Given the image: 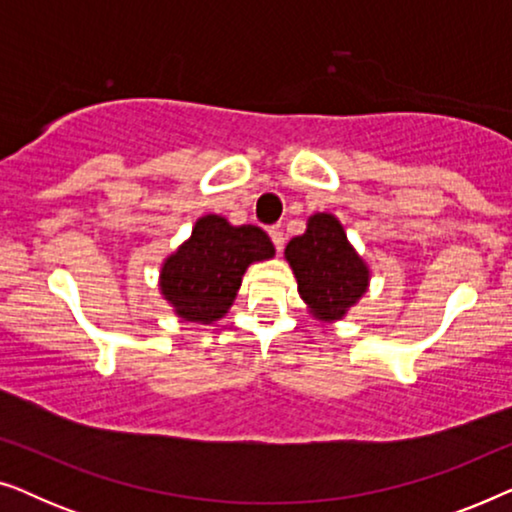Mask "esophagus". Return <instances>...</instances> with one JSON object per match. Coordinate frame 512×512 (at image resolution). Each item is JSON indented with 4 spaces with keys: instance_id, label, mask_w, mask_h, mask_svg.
<instances>
[{
    "instance_id": "1",
    "label": "esophagus",
    "mask_w": 512,
    "mask_h": 512,
    "mask_svg": "<svg viewBox=\"0 0 512 512\" xmlns=\"http://www.w3.org/2000/svg\"><path fill=\"white\" fill-rule=\"evenodd\" d=\"M268 233H270V240H272V244H275V249H277V251H282V249H284V240H286L284 233H282V228H279V226H272V228L268 230Z\"/></svg>"
}]
</instances>
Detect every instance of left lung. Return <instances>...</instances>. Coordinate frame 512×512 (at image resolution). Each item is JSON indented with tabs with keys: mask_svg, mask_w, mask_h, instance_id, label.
Instances as JSON below:
<instances>
[{
	"mask_svg": "<svg viewBox=\"0 0 512 512\" xmlns=\"http://www.w3.org/2000/svg\"><path fill=\"white\" fill-rule=\"evenodd\" d=\"M298 293L314 319L340 321L363 298L370 284V268L347 240L338 216L317 212L307 219L303 235L286 244Z\"/></svg>",
	"mask_w": 512,
	"mask_h": 512,
	"instance_id": "1",
	"label": "left lung"
}]
</instances>
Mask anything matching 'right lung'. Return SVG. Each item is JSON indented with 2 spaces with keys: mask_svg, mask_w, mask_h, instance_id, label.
<instances>
[{
  "mask_svg": "<svg viewBox=\"0 0 512 512\" xmlns=\"http://www.w3.org/2000/svg\"><path fill=\"white\" fill-rule=\"evenodd\" d=\"M275 256L258 226H233L226 216L205 214L191 237L163 261L158 289L179 319L214 324L233 307L251 263Z\"/></svg>",
  "mask_w": 512,
  "mask_h": 512,
  "instance_id": "add662e5",
  "label": "right lung"
}]
</instances>
